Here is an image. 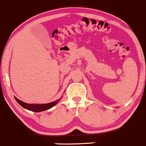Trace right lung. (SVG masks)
Instances as JSON below:
<instances>
[{"label":"right lung","instance_id":"add662e5","mask_svg":"<svg viewBox=\"0 0 146 146\" xmlns=\"http://www.w3.org/2000/svg\"><path fill=\"white\" fill-rule=\"evenodd\" d=\"M15 98V100L18 102V103L20 104V106H22V107L25 108V109H27V110L33 111V112H42V111H44L50 109V108H52L55 106L58 102H59V100H61V98L59 100L54 101V102H50V103L47 104H28L26 103V102H22V101L18 100L17 98Z\"/></svg>","mask_w":146,"mask_h":146}]
</instances>
